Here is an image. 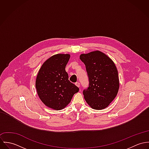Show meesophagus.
Here are the masks:
<instances>
[{
  "label": "esophagus",
  "instance_id": "34e87169",
  "mask_svg": "<svg viewBox=\"0 0 149 149\" xmlns=\"http://www.w3.org/2000/svg\"><path fill=\"white\" fill-rule=\"evenodd\" d=\"M75 85H76L77 87H80V83H79V82H76V83H75Z\"/></svg>",
  "mask_w": 149,
  "mask_h": 149
}]
</instances>
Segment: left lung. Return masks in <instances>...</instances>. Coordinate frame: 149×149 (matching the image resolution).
Here are the masks:
<instances>
[{"label":"left lung","mask_w":149,"mask_h":149,"mask_svg":"<svg viewBox=\"0 0 149 149\" xmlns=\"http://www.w3.org/2000/svg\"><path fill=\"white\" fill-rule=\"evenodd\" d=\"M85 64L89 86L83 91L86 102L92 108L103 109L116 96L119 80L116 67L106 54L94 51L80 56Z\"/></svg>","instance_id":"8db88e82"}]
</instances>
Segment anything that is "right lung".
Listing matches in <instances>:
<instances>
[{
  "label": "right lung",
  "instance_id": "obj_1",
  "mask_svg": "<svg viewBox=\"0 0 149 149\" xmlns=\"http://www.w3.org/2000/svg\"><path fill=\"white\" fill-rule=\"evenodd\" d=\"M68 54H57L47 59L37 76L36 86L38 95L46 106L55 110L64 108L79 88L68 80L65 66Z\"/></svg>",
  "mask_w": 149,
  "mask_h": 149
}]
</instances>
